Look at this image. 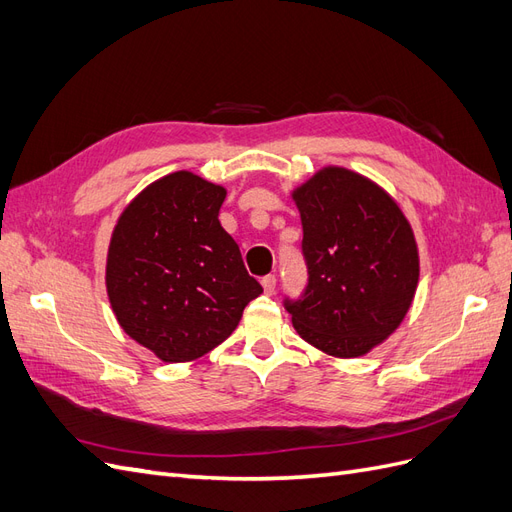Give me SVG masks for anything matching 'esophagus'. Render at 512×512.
I'll use <instances>...</instances> for the list:
<instances>
[{"instance_id":"esophagus-1","label":"esophagus","mask_w":512,"mask_h":512,"mask_svg":"<svg viewBox=\"0 0 512 512\" xmlns=\"http://www.w3.org/2000/svg\"><path fill=\"white\" fill-rule=\"evenodd\" d=\"M262 288H265V292L267 294H273L275 292V275H267V277H262Z\"/></svg>"}]
</instances>
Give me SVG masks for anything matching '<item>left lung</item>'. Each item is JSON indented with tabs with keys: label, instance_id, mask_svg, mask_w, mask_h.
<instances>
[{
	"label": "left lung",
	"instance_id": "1",
	"mask_svg": "<svg viewBox=\"0 0 512 512\" xmlns=\"http://www.w3.org/2000/svg\"><path fill=\"white\" fill-rule=\"evenodd\" d=\"M290 198L309 269L303 301L286 305L292 327L335 359L363 356L397 331L414 301V230L382 185L344 166H322Z\"/></svg>",
	"mask_w": 512,
	"mask_h": 512
}]
</instances>
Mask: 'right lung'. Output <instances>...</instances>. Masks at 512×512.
I'll list each match as a JSON object with an SVG mask.
<instances>
[{"instance_id": "add662e5", "label": "right lung", "mask_w": 512, "mask_h": 512, "mask_svg": "<svg viewBox=\"0 0 512 512\" xmlns=\"http://www.w3.org/2000/svg\"><path fill=\"white\" fill-rule=\"evenodd\" d=\"M224 198V185L175 170L138 192L113 228L108 301L126 335L164 363L220 346L262 292L218 220Z\"/></svg>"}]
</instances>
